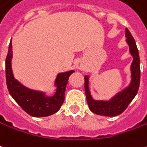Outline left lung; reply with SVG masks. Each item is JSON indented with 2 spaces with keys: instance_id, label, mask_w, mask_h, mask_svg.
I'll use <instances>...</instances> for the list:
<instances>
[{
  "instance_id": "1",
  "label": "left lung",
  "mask_w": 147,
  "mask_h": 147,
  "mask_svg": "<svg viewBox=\"0 0 147 147\" xmlns=\"http://www.w3.org/2000/svg\"><path fill=\"white\" fill-rule=\"evenodd\" d=\"M126 42L129 47V52L133 58L131 64V81L127 87L117 92L108 100H97L93 98L90 91V76H84V88L89 109L93 113L103 116H116L126 110L127 106L134 99L140 84V59L134 39L130 31L126 28Z\"/></svg>"
}]
</instances>
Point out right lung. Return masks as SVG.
Wrapping results in <instances>:
<instances>
[{"label":"right lung","mask_w":147,"mask_h":147,"mask_svg":"<svg viewBox=\"0 0 147 147\" xmlns=\"http://www.w3.org/2000/svg\"><path fill=\"white\" fill-rule=\"evenodd\" d=\"M13 45L10 40L5 59V74L7 88L10 95L22 109L32 117H46L57 112L64 101V94L68 78L75 72L73 70L58 73L53 87L55 93L51 96L47 92L27 88L14 77L12 69Z\"/></svg>","instance_id":"add662e5"}]
</instances>
